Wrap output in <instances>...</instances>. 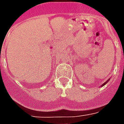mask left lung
Listing matches in <instances>:
<instances>
[{
	"mask_svg": "<svg viewBox=\"0 0 124 124\" xmlns=\"http://www.w3.org/2000/svg\"><path fill=\"white\" fill-rule=\"evenodd\" d=\"M108 82V81H106V82H105V83H104V84H103V85H102V86H104V85H105V84H106L107 82Z\"/></svg>",
	"mask_w": 124,
	"mask_h": 124,
	"instance_id": "1",
	"label": "left lung"
}]
</instances>
